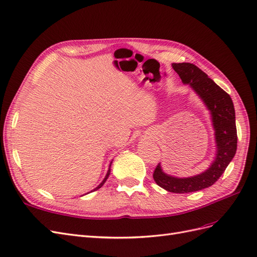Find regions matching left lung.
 I'll use <instances>...</instances> for the list:
<instances>
[{
  "mask_svg": "<svg viewBox=\"0 0 257 257\" xmlns=\"http://www.w3.org/2000/svg\"><path fill=\"white\" fill-rule=\"evenodd\" d=\"M174 71L184 84H189L207 107L211 116L215 139V157L211 165L199 175L178 178L164 173L158 164L153 179L161 188L173 193H191L204 190L217 181L237 150L235 108L230 96L208 75L191 63H173Z\"/></svg>",
  "mask_w": 257,
  "mask_h": 257,
  "instance_id": "1",
  "label": "left lung"
}]
</instances>
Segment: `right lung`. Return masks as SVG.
<instances>
[{
    "instance_id": "right-lung-1",
    "label": "right lung",
    "mask_w": 257,
    "mask_h": 257,
    "mask_svg": "<svg viewBox=\"0 0 257 257\" xmlns=\"http://www.w3.org/2000/svg\"><path fill=\"white\" fill-rule=\"evenodd\" d=\"M111 163L112 162H110V164H109V168H108V172H107V174H106V176H105V178H104V180L102 181V182H100L97 186H96V188L94 189V190H92L91 192H93V191H96V190H98V189H100V188H102V186H103V184L106 182V180H107V179H108V177H109V175H110V166H111Z\"/></svg>"
}]
</instances>
